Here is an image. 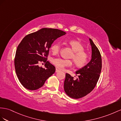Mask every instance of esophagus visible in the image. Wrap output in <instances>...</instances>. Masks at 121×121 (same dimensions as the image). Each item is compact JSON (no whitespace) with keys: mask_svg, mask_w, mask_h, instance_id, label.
Masks as SVG:
<instances>
[{"mask_svg":"<svg viewBox=\"0 0 121 121\" xmlns=\"http://www.w3.org/2000/svg\"><path fill=\"white\" fill-rule=\"evenodd\" d=\"M59 72V70L57 69H56V73H58Z\"/></svg>","mask_w":121,"mask_h":121,"instance_id":"1","label":"esophagus"}]
</instances>
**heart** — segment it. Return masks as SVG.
<instances>
[{"label": "heart", "mask_w": 121, "mask_h": 121, "mask_svg": "<svg viewBox=\"0 0 121 121\" xmlns=\"http://www.w3.org/2000/svg\"><path fill=\"white\" fill-rule=\"evenodd\" d=\"M72 50L74 52L72 58L77 67H81L87 64L89 56L87 52L84 51V48L79 41L76 40H71L67 41ZM61 45L59 42H55L52 44L51 47V50L53 54H57L60 52ZM52 62L58 69H63L66 67L72 66V61L63 59L61 58H56L52 60Z\"/></svg>", "instance_id": "heart-1"}]
</instances>
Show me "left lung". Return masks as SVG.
<instances>
[{"instance_id": "left-lung-1", "label": "left lung", "mask_w": 121, "mask_h": 121, "mask_svg": "<svg viewBox=\"0 0 121 121\" xmlns=\"http://www.w3.org/2000/svg\"><path fill=\"white\" fill-rule=\"evenodd\" d=\"M91 47V59L89 62L76 72V80L66 73L64 83L66 94L73 99H79L89 94L94 89L100 77L102 69V58L97 46L89 38Z\"/></svg>"}]
</instances>
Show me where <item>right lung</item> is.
<instances>
[{
	"instance_id": "add662e5",
	"label": "right lung",
	"mask_w": 121,
	"mask_h": 121,
	"mask_svg": "<svg viewBox=\"0 0 121 121\" xmlns=\"http://www.w3.org/2000/svg\"><path fill=\"white\" fill-rule=\"evenodd\" d=\"M65 34L58 29L43 28L24 37L14 60L15 72L23 87L31 91L38 89L55 73V67L47 61L49 48L55 40ZM42 61L46 63L45 68L38 66Z\"/></svg>"
}]
</instances>
